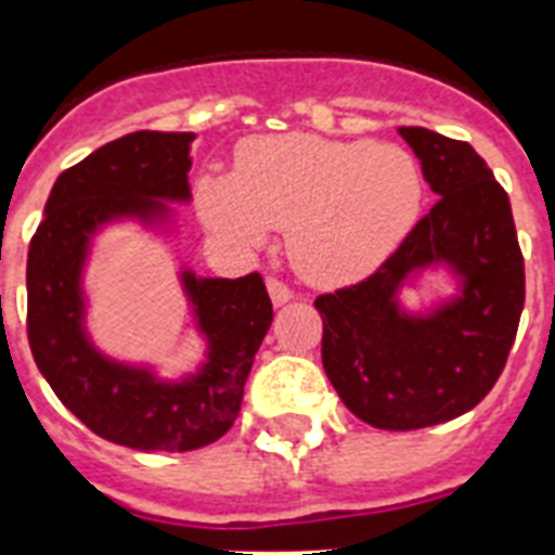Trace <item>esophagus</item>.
<instances>
[{"label":"esophagus","instance_id":"1","mask_svg":"<svg viewBox=\"0 0 555 555\" xmlns=\"http://www.w3.org/2000/svg\"><path fill=\"white\" fill-rule=\"evenodd\" d=\"M268 294H270V299H273V305H285L294 299V291H291L285 282H279V279H273V276L268 279Z\"/></svg>","mask_w":555,"mask_h":555}]
</instances>
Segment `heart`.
Wrapping results in <instances>:
<instances>
[{
    "instance_id": "b5f03b06",
    "label": "heart",
    "mask_w": 555,
    "mask_h": 555,
    "mask_svg": "<svg viewBox=\"0 0 555 555\" xmlns=\"http://www.w3.org/2000/svg\"><path fill=\"white\" fill-rule=\"evenodd\" d=\"M423 172L395 143L276 134L247 141L235 172H204L195 207L212 233L259 247L287 230V259L305 282H360L403 244L423 209Z\"/></svg>"
}]
</instances>
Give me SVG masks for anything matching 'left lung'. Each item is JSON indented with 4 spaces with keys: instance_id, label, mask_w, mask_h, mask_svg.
Returning <instances> with one entry per match:
<instances>
[{
    "instance_id": "obj_1",
    "label": "left lung",
    "mask_w": 555,
    "mask_h": 555,
    "mask_svg": "<svg viewBox=\"0 0 555 555\" xmlns=\"http://www.w3.org/2000/svg\"><path fill=\"white\" fill-rule=\"evenodd\" d=\"M397 132L438 204L369 279L313 305L339 400L374 429L409 431L452 421L490 395L525 308V259L507 192L469 143L421 126ZM440 267L459 294L405 312L399 291Z\"/></svg>"
}]
</instances>
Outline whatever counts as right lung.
Wrapping results in <instances>:
<instances>
[{"label":"right lung","mask_w":555,"mask_h":555,"mask_svg":"<svg viewBox=\"0 0 555 555\" xmlns=\"http://www.w3.org/2000/svg\"><path fill=\"white\" fill-rule=\"evenodd\" d=\"M192 132H132L65 169L28 247V343L37 369L94 435L141 452H190L216 443L238 417L244 383L273 322L259 273L195 276L181 287L207 343L192 374L164 379L152 365L103 354L86 331L82 270L100 230L117 221L169 233L190 195Z\"/></svg>","instance_id":"add662e5"}]
</instances>
